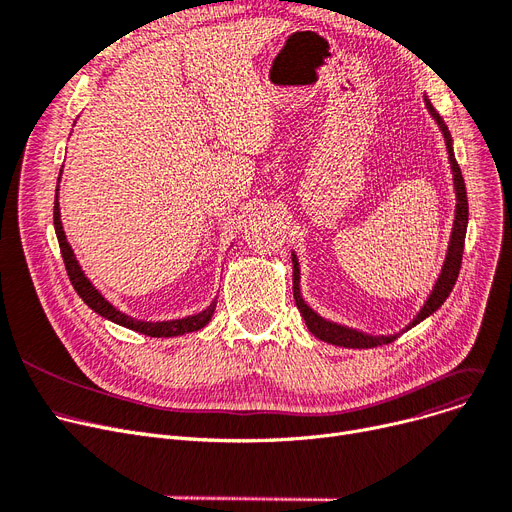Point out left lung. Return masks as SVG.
<instances>
[{"label": "left lung", "instance_id": "8db88e82", "mask_svg": "<svg viewBox=\"0 0 512 512\" xmlns=\"http://www.w3.org/2000/svg\"><path fill=\"white\" fill-rule=\"evenodd\" d=\"M427 108L429 113L433 115V119L437 121L439 129L443 131V138H446V146H448V154H450V165H452V173H454V188H456V217H454V228H452V238H450V247H448V257L446 263L441 268V276L437 280V284L433 286V293L429 295L427 303L422 305V309L418 311V316L406 326V330H410L412 326H416L418 322H422L425 318H429L433 311H437L443 301H446L452 293V288L456 284L458 272H460V263H462V253H464V236H466V224H469V201H466V188H464V177L462 171L454 159V150H452V138L450 131L443 123V119L437 115V110L431 106V102L427 100ZM293 295H295V303L301 311V316L309 328V332L314 337H318L320 341L339 345V347H351V349H368V347H376V345H385L395 341L399 335H389V337H370L364 335V332H358L353 328L328 322L324 318H320L314 309H311L303 297H301V288H299V263L297 257L293 255Z\"/></svg>", "mask_w": 512, "mask_h": 512}]
</instances>
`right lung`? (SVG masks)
<instances>
[{
    "label": "right lung",
    "mask_w": 512,
    "mask_h": 512,
    "mask_svg": "<svg viewBox=\"0 0 512 512\" xmlns=\"http://www.w3.org/2000/svg\"><path fill=\"white\" fill-rule=\"evenodd\" d=\"M62 173V169H60ZM60 180V177H58ZM54 230H56V236H58V244H60V253H62V259H64V268H66V274H69L71 278V284L77 291V295L85 301L87 307H92L96 314H100L102 318L115 322V324H121L129 330H136V332H142V335H148V337H177V335H186V332H194V330H201L203 326L209 324L213 311H215V303L213 301L207 309H203L201 314L196 316H188V318H182V320H169V322H142V320H133L131 316H125L123 311H119L117 307L110 305L98 291L94 288V284L85 278L81 265L77 263L75 259V253L71 249V244L66 242V236H64V230H62V221H60V205H58V186H56V198H54Z\"/></svg>",
    "instance_id": "1"
}]
</instances>
